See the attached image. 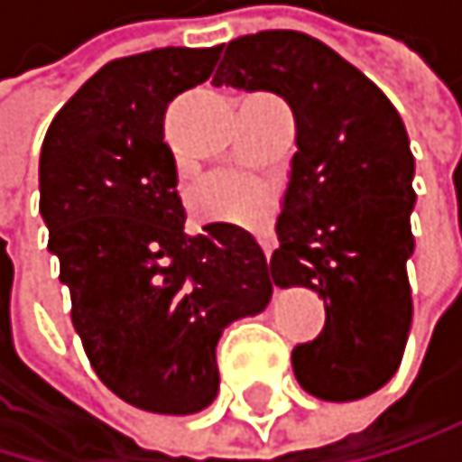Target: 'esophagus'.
<instances>
[{
	"label": "esophagus",
	"instance_id": "esophagus-1",
	"mask_svg": "<svg viewBox=\"0 0 462 462\" xmlns=\"http://www.w3.org/2000/svg\"><path fill=\"white\" fill-rule=\"evenodd\" d=\"M257 241H260V246H263V254H265V260L272 263V254H274V249H277V241H274V238H272L269 233H263V236H260Z\"/></svg>",
	"mask_w": 462,
	"mask_h": 462
}]
</instances>
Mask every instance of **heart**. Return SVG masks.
<instances>
[{"instance_id":"obj_1","label":"heart","mask_w":462,"mask_h":462,"mask_svg":"<svg viewBox=\"0 0 462 462\" xmlns=\"http://www.w3.org/2000/svg\"><path fill=\"white\" fill-rule=\"evenodd\" d=\"M190 205L202 221L260 229L272 216L274 188L249 174L224 171L193 190Z\"/></svg>"}]
</instances>
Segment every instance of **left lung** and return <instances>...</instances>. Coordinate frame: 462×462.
<instances>
[{
	"label": "left lung",
	"instance_id": "1",
	"mask_svg": "<svg viewBox=\"0 0 462 462\" xmlns=\"http://www.w3.org/2000/svg\"><path fill=\"white\" fill-rule=\"evenodd\" d=\"M213 85L282 97L296 118L291 182L272 254L277 285L324 299V329L293 346L299 385L327 402L380 391L413 321L407 257L413 152L388 97L327 43L263 30L226 43Z\"/></svg>",
	"mask_w": 462,
	"mask_h": 462
}]
</instances>
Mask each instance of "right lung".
I'll list each match as a JSON object with an SVG mask.
<instances>
[{
    "label": "right lung",
    "mask_w": 462,
    "mask_h": 462,
    "mask_svg": "<svg viewBox=\"0 0 462 462\" xmlns=\"http://www.w3.org/2000/svg\"><path fill=\"white\" fill-rule=\"evenodd\" d=\"M221 46H166L102 66L41 149V216L97 377L149 413H199L218 393L216 344L269 305L257 241L233 224L185 233L169 105L202 85Z\"/></svg>",
    "instance_id": "1"
}]
</instances>
